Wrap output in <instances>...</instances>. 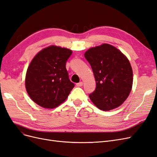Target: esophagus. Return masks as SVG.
I'll use <instances>...</instances> for the list:
<instances>
[{"label":"esophagus","mask_w":157,"mask_h":157,"mask_svg":"<svg viewBox=\"0 0 157 157\" xmlns=\"http://www.w3.org/2000/svg\"><path fill=\"white\" fill-rule=\"evenodd\" d=\"M82 85H83V82H78V83H77V86H79V87L82 86Z\"/></svg>","instance_id":"1"}]
</instances>
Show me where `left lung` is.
<instances>
[{
	"label": "left lung",
	"instance_id": "obj_1",
	"mask_svg": "<svg viewBox=\"0 0 157 157\" xmlns=\"http://www.w3.org/2000/svg\"><path fill=\"white\" fill-rule=\"evenodd\" d=\"M91 65L96 86L89 95L102 111L120 106L131 92L133 73L129 61L115 47L108 44L90 48L84 54Z\"/></svg>",
	"mask_w": 157,
	"mask_h": 157
}]
</instances>
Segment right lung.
<instances>
[{
	"label": "right lung",
	"instance_id": "add662e5",
	"mask_svg": "<svg viewBox=\"0 0 157 157\" xmlns=\"http://www.w3.org/2000/svg\"><path fill=\"white\" fill-rule=\"evenodd\" d=\"M71 54V50L50 46L33 59L27 71L25 88L35 103L52 109L67 99L75 86L66 69V62Z\"/></svg>",
	"mask_w": 157,
	"mask_h": 157
}]
</instances>
